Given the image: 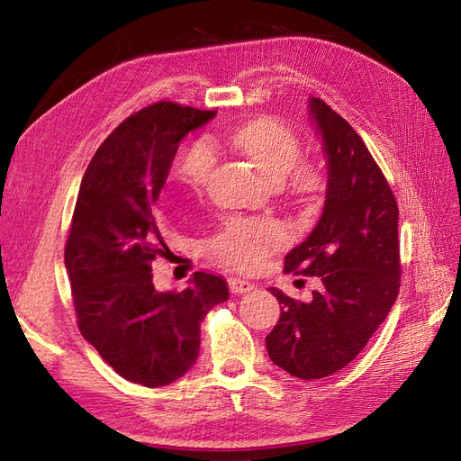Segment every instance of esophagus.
Instances as JSON below:
<instances>
[{"label": "esophagus", "mask_w": 461, "mask_h": 461, "mask_svg": "<svg viewBox=\"0 0 461 461\" xmlns=\"http://www.w3.org/2000/svg\"><path fill=\"white\" fill-rule=\"evenodd\" d=\"M229 288H230L232 294H246V292L254 290L256 285L249 283V281H244V278L232 276V278H229Z\"/></svg>", "instance_id": "esophagus-1"}]
</instances>
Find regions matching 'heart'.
<instances>
[{
	"label": "heart",
	"instance_id": "heart-1",
	"mask_svg": "<svg viewBox=\"0 0 461 461\" xmlns=\"http://www.w3.org/2000/svg\"><path fill=\"white\" fill-rule=\"evenodd\" d=\"M230 144L271 183L283 185L290 177L296 192H312L321 186V175L312 167H298L302 158V142L283 122L261 119L244 124L230 136ZM217 163L213 146L203 138L194 140L178 159L176 173L192 190H202L212 176ZM285 240V229L273 221H234L213 242L217 258L236 267H254L267 249Z\"/></svg>",
	"mask_w": 461,
	"mask_h": 461
}]
</instances>
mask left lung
<instances>
[{"label": "left lung", "instance_id": "left-lung-1", "mask_svg": "<svg viewBox=\"0 0 461 461\" xmlns=\"http://www.w3.org/2000/svg\"><path fill=\"white\" fill-rule=\"evenodd\" d=\"M308 115L327 163L325 205L317 225L285 258V271L319 276L312 302L269 288L281 317L267 334L269 357L310 381L340 371L364 350L400 288L398 205L359 134L319 97Z\"/></svg>", "mask_w": 461, "mask_h": 461}]
</instances>
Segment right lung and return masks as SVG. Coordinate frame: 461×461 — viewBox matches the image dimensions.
Here are the masks:
<instances>
[{
	"instance_id": "1",
	"label": "right lung",
	"mask_w": 461,
	"mask_h": 461,
	"mask_svg": "<svg viewBox=\"0 0 461 461\" xmlns=\"http://www.w3.org/2000/svg\"><path fill=\"white\" fill-rule=\"evenodd\" d=\"M217 111L153 104L107 136L82 176L65 248L78 329L122 379L158 388L196 364L200 327L229 300L222 276L196 271L183 292L153 286L163 256L156 219L178 144Z\"/></svg>"
}]
</instances>
